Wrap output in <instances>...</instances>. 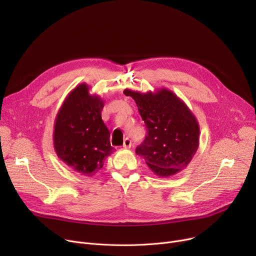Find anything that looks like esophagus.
I'll return each mask as SVG.
<instances>
[{
	"label": "esophagus",
	"instance_id": "1",
	"mask_svg": "<svg viewBox=\"0 0 256 256\" xmlns=\"http://www.w3.org/2000/svg\"><path fill=\"white\" fill-rule=\"evenodd\" d=\"M132 140L130 138H126L124 141V148H130Z\"/></svg>",
	"mask_w": 256,
	"mask_h": 256
}]
</instances>
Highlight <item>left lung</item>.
Returning a JSON list of instances; mask_svg holds the SVG:
<instances>
[{
	"label": "left lung",
	"instance_id": "left-lung-1",
	"mask_svg": "<svg viewBox=\"0 0 256 256\" xmlns=\"http://www.w3.org/2000/svg\"><path fill=\"white\" fill-rule=\"evenodd\" d=\"M136 102L147 136L136 148L158 178L174 176L190 164L199 146V124L188 106L171 90L141 93L126 89Z\"/></svg>",
	"mask_w": 256,
	"mask_h": 256
}]
</instances>
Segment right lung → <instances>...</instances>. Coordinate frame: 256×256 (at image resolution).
<instances>
[{
  "instance_id": "add662e5",
  "label": "right lung",
  "mask_w": 256,
  "mask_h": 256,
  "mask_svg": "<svg viewBox=\"0 0 256 256\" xmlns=\"http://www.w3.org/2000/svg\"><path fill=\"white\" fill-rule=\"evenodd\" d=\"M102 108L104 100L82 83L66 96L55 119L52 138L58 158L86 176H96L114 152Z\"/></svg>"
}]
</instances>
